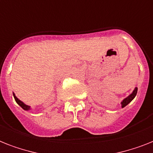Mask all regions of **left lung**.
Instances as JSON below:
<instances>
[{"label":"left lung","mask_w":153,"mask_h":153,"mask_svg":"<svg viewBox=\"0 0 153 153\" xmlns=\"http://www.w3.org/2000/svg\"><path fill=\"white\" fill-rule=\"evenodd\" d=\"M137 88L136 87L134 89V92H133L132 94H130V96L127 97L126 98H125L123 101L121 102V105H122V108H124L125 106H126V105H128L129 103L131 101V100L134 99V98L135 97V96H136V94H137Z\"/></svg>","instance_id":"obj_1"}]
</instances>
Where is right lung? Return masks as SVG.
Here are the masks:
<instances>
[{"label": "right lung", "instance_id": "obj_1", "mask_svg": "<svg viewBox=\"0 0 153 153\" xmlns=\"http://www.w3.org/2000/svg\"><path fill=\"white\" fill-rule=\"evenodd\" d=\"M13 96H14V98H15V100H16V103H17V104H18L19 105V106L21 107V108H23L24 109V110H29L30 109V106H28V105H25V104H23V102H22V101H21V100H19L18 99V98L16 97V96H15V94H13Z\"/></svg>", "mask_w": 153, "mask_h": 153}]
</instances>
